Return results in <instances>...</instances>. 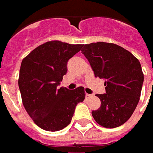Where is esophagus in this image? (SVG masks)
<instances>
[{
    "instance_id": "34e87169",
    "label": "esophagus",
    "mask_w": 153,
    "mask_h": 153,
    "mask_svg": "<svg viewBox=\"0 0 153 153\" xmlns=\"http://www.w3.org/2000/svg\"><path fill=\"white\" fill-rule=\"evenodd\" d=\"M91 96H93V95H91V94H87V93L85 94V98H86V99H89V98H91Z\"/></svg>"
}]
</instances>
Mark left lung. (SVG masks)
I'll return each instance as SVG.
<instances>
[{
	"instance_id": "obj_1",
	"label": "left lung",
	"mask_w": 153,
	"mask_h": 153,
	"mask_svg": "<svg viewBox=\"0 0 153 153\" xmlns=\"http://www.w3.org/2000/svg\"><path fill=\"white\" fill-rule=\"evenodd\" d=\"M82 53L96 77L105 79V93L96 94L101 101L92 116L100 125L113 128L122 125L136 109L143 84L139 61L130 52L104 42L83 45Z\"/></svg>"
}]
</instances>
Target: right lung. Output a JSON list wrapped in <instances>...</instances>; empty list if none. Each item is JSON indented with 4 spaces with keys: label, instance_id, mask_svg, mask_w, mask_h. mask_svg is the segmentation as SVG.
Returning a JSON list of instances; mask_svg holds the SVG:
<instances>
[{
    "label": "right lung",
    "instance_id": "add662e5",
    "mask_svg": "<svg viewBox=\"0 0 153 153\" xmlns=\"http://www.w3.org/2000/svg\"><path fill=\"white\" fill-rule=\"evenodd\" d=\"M83 44L50 41L23 59L18 84L23 105L33 122L44 130H61L71 123L76 105L85 100L84 87L57 86L67 74L68 60Z\"/></svg>",
    "mask_w": 153,
    "mask_h": 153
}]
</instances>
